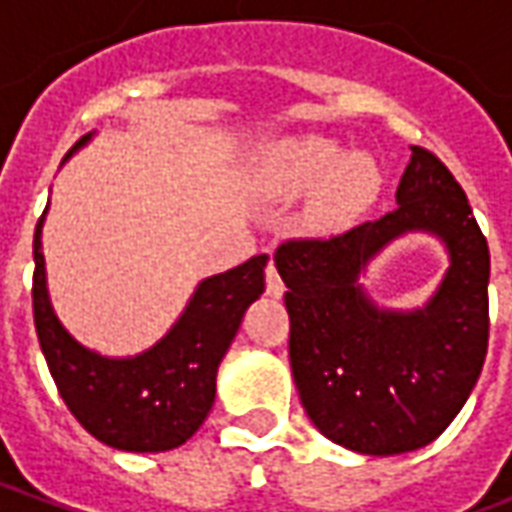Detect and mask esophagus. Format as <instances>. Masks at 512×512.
Returning <instances> with one entry per match:
<instances>
[{
    "label": "esophagus",
    "instance_id": "esophagus-1",
    "mask_svg": "<svg viewBox=\"0 0 512 512\" xmlns=\"http://www.w3.org/2000/svg\"><path fill=\"white\" fill-rule=\"evenodd\" d=\"M266 293L271 296V299H279V296L285 293V282H282V277H279V271L274 263H268L266 268Z\"/></svg>",
    "mask_w": 512,
    "mask_h": 512
}]
</instances>
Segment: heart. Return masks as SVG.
Masks as SVG:
<instances>
[{
  "label": "heart",
  "mask_w": 512,
  "mask_h": 512,
  "mask_svg": "<svg viewBox=\"0 0 512 512\" xmlns=\"http://www.w3.org/2000/svg\"><path fill=\"white\" fill-rule=\"evenodd\" d=\"M376 161L337 145L321 134H288L263 150L257 183L268 197L290 200L310 192L304 224L310 233L334 235L348 230L373 205L378 194Z\"/></svg>",
  "instance_id": "b5f03b06"
}]
</instances>
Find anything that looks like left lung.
I'll return each mask as SVG.
<instances>
[{
	"mask_svg": "<svg viewBox=\"0 0 512 512\" xmlns=\"http://www.w3.org/2000/svg\"><path fill=\"white\" fill-rule=\"evenodd\" d=\"M395 202L376 222L329 241H288L274 255L288 288L301 406L326 439L362 455H400L441 436L488 351L491 255L458 180L433 153L411 147ZM411 232L441 240L451 266L422 308L389 311L361 279L386 245Z\"/></svg>",
	"mask_w": 512,
	"mask_h": 512,
	"instance_id": "8db88e82",
	"label": "left lung"
}]
</instances>
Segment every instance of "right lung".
<instances>
[{
  "label": "right lung",
  "mask_w": 512,
  "mask_h": 512,
  "mask_svg": "<svg viewBox=\"0 0 512 512\" xmlns=\"http://www.w3.org/2000/svg\"><path fill=\"white\" fill-rule=\"evenodd\" d=\"M93 139L82 136L65 161ZM62 161V164H65ZM35 227L32 307L40 348L65 406L87 433L115 450L167 452L200 430L216 400V373L244 312L266 290L268 255L202 279L169 332L136 356H104L82 345L54 312L46 282L43 222Z\"/></svg>",
  "instance_id": "obj_1"
}]
</instances>
